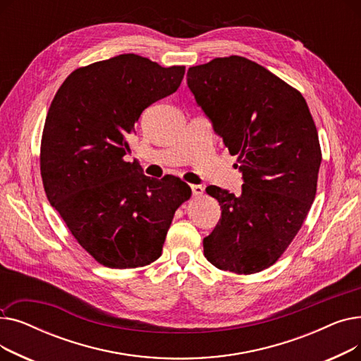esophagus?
I'll use <instances>...</instances> for the list:
<instances>
[{
  "instance_id": "34e87169",
  "label": "esophagus",
  "mask_w": 361,
  "mask_h": 361,
  "mask_svg": "<svg viewBox=\"0 0 361 361\" xmlns=\"http://www.w3.org/2000/svg\"><path fill=\"white\" fill-rule=\"evenodd\" d=\"M193 196H200L203 193V187L200 184H190Z\"/></svg>"
}]
</instances>
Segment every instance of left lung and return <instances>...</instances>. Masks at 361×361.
<instances>
[{
    "label": "left lung",
    "mask_w": 361,
    "mask_h": 361,
    "mask_svg": "<svg viewBox=\"0 0 361 361\" xmlns=\"http://www.w3.org/2000/svg\"><path fill=\"white\" fill-rule=\"evenodd\" d=\"M187 85L244 181L240 195L206 187L222 212L203 238L204 257L221 271L260 272L287 250L316 196L322 152L307 102L238 55L190 67Z\"/></svg>",
    "instance_id": "1"
}]
</instances>
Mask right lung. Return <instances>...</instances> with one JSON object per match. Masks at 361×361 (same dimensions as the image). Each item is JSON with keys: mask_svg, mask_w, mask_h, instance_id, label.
<instances>
[{"mask_svg": "<svg viewBox=\"0 0 361 361\" xmlns=\"http://www.w3.org/2000/svg\"><path fill=\"white\" fill-rule=\"evenodd\" d=\"M184 70L121 54L74 70L51 102L41 142L45 193L104 267L155 262L176 211L192 196L178 177L150 178L124 159L140 114L174 93Z\"/></svg>", "mask_w": 361, "mask_h": 361, "instance_id": "right-lung-1", "label": "right lung"}]
</instances>
